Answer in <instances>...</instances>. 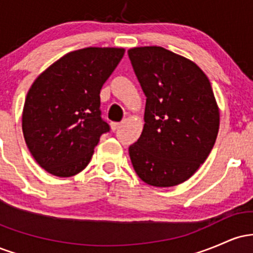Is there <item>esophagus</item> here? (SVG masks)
<instances>
[{
	"label": "esophagus",
	"mask_w": 253,
	"mask_h": 253,
	"mask_svg": "<svg viewBox=\"0 0 253 253\" xmlns=\"http://www.w3.org/2000/svg\"><path fill=\"white\" fill-rule=\"evenodd\" d=\"M119 127H120V124H119V123H112V124H110V128H112L113 132H115V130H117Z\"/></svg>",
	"instance_id": "1"
}]
</instances>
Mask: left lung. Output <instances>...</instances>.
<instances>
[{
    "mask_svg": "<svg viewBox=\"0 0 253 253\" xmlns=\"http://www.w3.org/2000/svg\"><path fill=\"white\" fill-rule=\"evenodd\" d=\"M146 106L144 128L129 146L136 175L159 188L189 179L215 144L220 112L207 75L161 46L128 50Z\"/></svg>",
    "mask_w": 253,
    "mask_h": 253,
    "instance_id": "8db88e82",
    "label": "left lung"
}]
</instances>
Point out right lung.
<instances>
[{
	"label": "right lung",
	"instance_id": "add662e5",
	"mask_svg": "<svg viewBox=\"0 0 253 253\" xmlns=\"http://www.w3.org/2000/svg\"><path fill=\"white\" fill-rule=\"evenodd\" d=\"M123 47H85L51 64L36 78L22 110V132L43 170L71 177L89 164L108 124L101 119L100 91L123 59Z\"/></svg>",
	"mask_w": 253,
	"mask_h": 253
}]
</instances>
